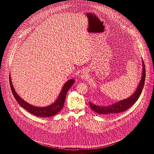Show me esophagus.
Wrapping results in <instances>:
<instances>
[{
    "instance_id": "1",
    "label": "esophagus",
    "mask_w": 154,
    "mask_h": 154,
    "mask_svg": "<svg viewBox=\"0 0 154 154\" xmlns=\"http://www.w3.org/2000/svg\"><path fill=\"white\" fill-rule=\"evenodd\" d=\"M87 73L85 72H82L81 74V78L82 79H85L87 77Z\"/></svg>"
}]
</instances>
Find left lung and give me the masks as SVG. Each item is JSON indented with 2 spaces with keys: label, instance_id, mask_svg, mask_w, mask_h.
<instances>
[{
  "label": "left lung",
  "instance_id": "obj_1",
  "mask_svg": "<svg viewBox=\"0 0 154 154\" xmlns=\"http://www.w3.org/2000/svg\"><path fill=\"white\" fill-rule=\"evenodd\" d=\"M142 75L139 84L136 88L135 92L130 97L127 99H123L119 102L112 104L111 105L103 106H99L89 101V106L96 113L102 115H110L112 114H118L128 110L132 105L136 102L141 94L142 90L144 85V82L146 79V68L144 66V62L142 59Z\"/></svg>",
  "mask_w": 154,
  "mask_h": 154
}]
</instances>
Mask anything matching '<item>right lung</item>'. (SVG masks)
<instances>
[{
    "instance_id": "obj_1",
    "label": "right lung",
    "mask_w": 154,
    "mask_h": 154,
    "mask_svg": "<svg viewBox=\"0 0 154 154\" xmlns=\"http://www.w3.org/2000/svg\"><path fill=\"white\" fill-rule=\"evenodd\" d=\"M9 79L10 87L11 89L13 94L14 96L15 100L18 103V104L22 108L25 109L32 114L41 117H50L54 116L61 110L63 107V104L65 101L66 94L69 90V89L72 87L74 82V80L73 79H70L66 82L62 88V90L59 95L58 97L55 101V102L45 107H37L30 104L29 103L26 102L21 96H20L17 94L13 85L10 75Z\"/></svg>"
}]
</instances>
